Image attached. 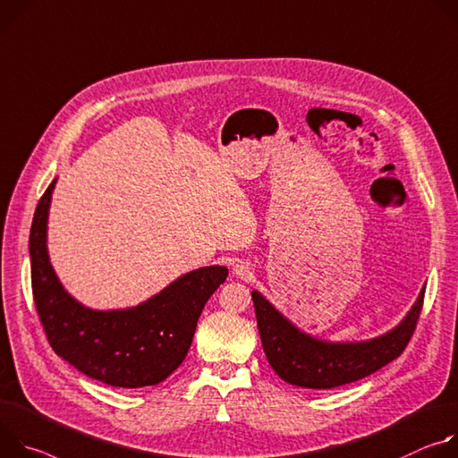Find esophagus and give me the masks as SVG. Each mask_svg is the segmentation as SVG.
<instances>
[{"label":"esophagus","mask_w":458,"mask_h":458,"mask_svg":"<svg viewBox=\"0 0 458 458\" xmlns=\"http://www.w3.org/2000/svg\"><path fill=\"white\" fill-rule=\"evenodd\" d=\"M233 273L236 275V278H242V280H250L252 278V266L249 262H236L233 266Z\"/></svg>","instance_id":"esophagus-1"}]
</instances>
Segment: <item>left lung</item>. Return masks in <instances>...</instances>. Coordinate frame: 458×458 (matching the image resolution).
<instances>
[{
  "mask_svg": "<svg viewBox=\"0 0 458 458\" xmlns=\"http://www.w3.org/2000/svg\"><path fill=\"white\" fill-rule=\"evenodd\" d=\"M422 287L413 308L391 331L362 342H327L300 331L259 291H250L267 362L287 384L333 389L357 382L400 357L417 327L424 301Z\"/></svg>",
  "mask_w": 458,
  "mask_h": 458,
  "instance_id": "left-lung-1",
  "label": "left lung"
}]
</instances>
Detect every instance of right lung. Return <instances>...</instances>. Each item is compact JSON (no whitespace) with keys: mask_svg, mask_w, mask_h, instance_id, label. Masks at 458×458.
Returning a JSON list of instances; mask_svg holds the SVG:
<instances>
[{"mask_svg":"<svg viewBox=\"0 0 458 458\" xmlns=\"http://www.w3.org/2000/svg\"><path fill=\"white\" fill-rule=\"evenodd\" d=\"M55 185L56 178L38 201L29 236L32 294L48 344L78 371L109 386L134 389L164 382L183 362L203 306L225 282L227 267L185 273L134 308H85L65 291L48 259Z\"/></svg>","mask_w":458,"mask_h":458,"instance_id":"right-lung-1","label":"right lung"}]
</instances>
